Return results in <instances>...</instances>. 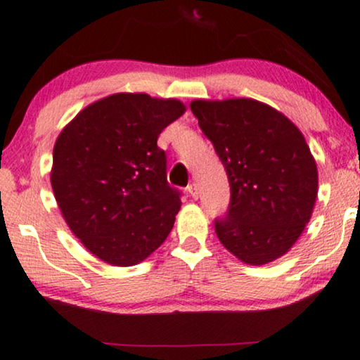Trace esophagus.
<instances>
[{
    "instance_id": "1",
    "label": "esophagus",
    "mask_w": 360,
    "mask_h": 360,
    "mask_svg": "<svg viewBox=\"0 0 360 360\" xmlns=\"http://www.w3.org/2000/svg\"><path fill=\"white\" fill-rule=\"evenodd\" d=\"M187 192H189L192 199H199V187H197L195 182H191V184L187 186Z\"/></svg>"
}]
</instances>
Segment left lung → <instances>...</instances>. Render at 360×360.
<instances>
[{"label":"left lung","instance_id":"8db88e82","mask_svg":"<svg viewBox=\"0 0 360 360\" xmlns=\"http://www.w3.org/2000/svg\"><path fill=\"white\" fill-rule=\"evenodd\" d=\"M191 110L229 176V212L215 219L220 243L246 264L276 261L305 230L316 202L318 171L305 136L255 99H197Z\"/></svg>","mask_w":360,"mask_h":360}]
</instances>
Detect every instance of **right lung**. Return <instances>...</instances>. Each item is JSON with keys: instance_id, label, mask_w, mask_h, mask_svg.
I'll use <instances>...</instances> for the list:
<instances>
[{"instance_id": "obj_1", "label": "right lung", "mask_w": 360, "mask_h": 360, "mask_svg": "<svg viewBox=\"0 0 360 360\" xmlns=\"http://www.w3.org/2000/svg\"><path fill=\"white\" fill-rule=\"evenodd\" d=\"M184 112L178 99L117 93L89 104L58 135L55 199L73 235L101 261L135 266L168 238L181 199L156 140Z\"/></svg>"}]
</instances>
